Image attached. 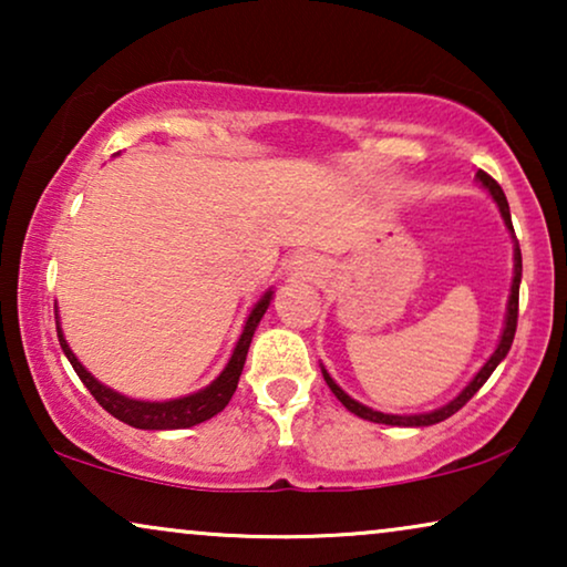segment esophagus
<instances>
[{
    "instance_id": "34e87169",
    "label": "esophagus",
    "mask_w": 567,
    "mask_h": 567,
    "mask_svg": "<svg viewBox=\"0 0 567 567\" xmlns=\"http://www.w3.org/2000/svg\"><path fill=\"white\" fill-rule=\"evenodd\" d=\"M299 262H301V260H299ZM307 268H309V266H307Z\"/></svg>"
}]
</instances>
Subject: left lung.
<instances>
[{
    "label": "left lung",
    "mask_w": 567,
    "mask_h": 567,
    "mask_svg": "<svg viewBox=\"0 0 567 567\" xmlns=\"http://www.w3.org/2000/svg\"><path fill=\"white\" fill-rule=\"evenodd\" d=\"M477 181L483 183V188H487V193L495 198V204H498L501 208V216L503 221H506V227L511 235H514V224H511V212H508V200H506V193H503V188L498 183L493 181L491 175L483 173L480 169L477 173ZM518 284H522V250H518V243H516V250H514V284H511V297H508V312H506V328H503V336H501V343L498 348H495L491 359L485 361V367L477 371L475 379L464 386V390L456 394V398L452 402H446L444 408L439 410H431V413H417V415H386V413H379V410H371L367 405H361V402H355L353 398H348V394L340 390V386L332 382V377L324 371L322 367V377L324 382H328V386L332 390V394L343 402V405L351 410L353 415L363 417V421H371V423H384V425H405V429H410V425H415V429H421V425H433V423H441L446 421L449 415H454L456 410H462L467 402L475 398V392L480 390L487 382V377L493 374L495 367L506 359V353L511 351V343H514V336H516V320H518Z\"/></svg>",
    "instance_id": "8db88e82"
}]
</instances>
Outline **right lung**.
Returning <instances> with one entry per match:
<instances>
[{"label": "right lung", "instance_id": "add662e5", "mask_svg": "<svg viewBox=\"0 0 567 567\" xmlns=\"http://www.w3.org/2000/svg\"><path fill=\"white\" fill-rule=\"evenodd\" d=\"M270 299H274V291H266L260 297L258 305L252 307V312L247 315L243 336H239L235 351H231V359L227 361V367H224L221 374L216 377L212 384L204 386V390L193 392V394H188V398H177V400H167V402L134 400V398H126V394H121V392H113L111 386L100 384L97 379L82 367L80 359L72 353V348H69V343L64 340V332H61L59 322H56V332H59L61 351H64L69 363L74 367L76 377L82 379V384L87 386L92 398H95L113 417H118V421L134 425V429H144V431L190 429V425L208 421V417L221 413V410L229 405L231 394H235V390H237L239 374H243L247 351H250L255 328H258L262 315H266Z\"/></svg>", "mask_w": 567, "mask_h": 567}]
</instances>
